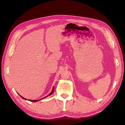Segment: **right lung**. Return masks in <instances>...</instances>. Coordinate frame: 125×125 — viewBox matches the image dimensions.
I'll list each match as a JSON object with an SVG mask.
<instances>
[{
  "label": "right lung",
  "mask_w": 125,
  "mask_h": 125,
  "mask_svg": "<svg viewBox=\"0 0 125 125\" xmlns=\"http://www.w3.org/2000/svg\"><path fill=\"white\" fill-rule=\"evenodd\" d=\"M54 87H53V88H52V92L48 94V95H47V96H46V97H43V98H42V99H40V100H29L30 101H31V102H37L38 101H39V100H42V99H44V98H45V97H47V96H50V95H51V94H52V93L54 92ZM20 96L22 98V99H24V100H26L25 99H24V97H23L22 96H21V95H20Z\"/></svg>",
  "instance_id": "1"
}]
</instances>
